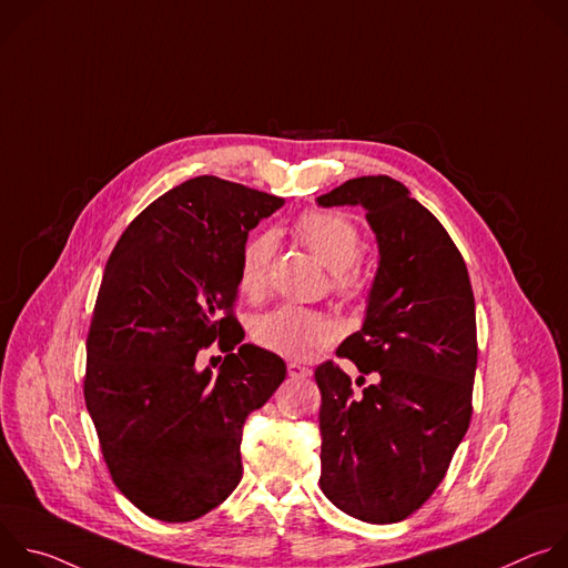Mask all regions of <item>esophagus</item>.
Instances as JSON below:
<instances>
[{"instance_id": "1", "label": "esophagus", "mask_w": 568, "mask_h": 568, "mask_svg": "<svg viewBox=\"0 0 568 568\" xmlns=\"http://www.w3.org/2000/svg\"><path fill=\"white\" fill-rule=\"evenodd\" d=\"M287 375H290L292 379H305V377L312 375V371H310L307 366H301V364H296V362H290V364H287Z\"/></svg>"}]
</instances>
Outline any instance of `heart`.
Returning <instances> with one entry per match:
<instances>
[{"label": "heart", "mask_w": 568, "mask_h": 568, "mask_svg": "<svg viewBox=\"0 0 568 568\" xmlns=\"http://www.w3.org/2000/svg\"><path fill=\"white\" fill-rule=\"evenodd\" d=\"M296 233L303 245L335 274L337 287H355V278L348 270L362 254V233L348 217L328 211H310L298 217ZM274 245V235L261 231L240 250L237 285L250 298L261 296L265 290ZM252 337L258 346L281 357H303L312 348L328 344L335 337V328L326 316L314 310L278 305L254 318Z\"/></svg>", "instance_id": "b5f03b06"}]
</instances>
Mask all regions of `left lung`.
I'll use <instances>...</instances> for the list:
<instances>
[{
	"mask_svg": "<svg viewBox=\"0 0 568 568\" xmlns=\"http://www.w3.org/2000/svg\"><path fill=\"white\" fill-rule=\"evenodd\" d=\"M318 206H362L377 240L362 328L337 348L364 375L321 364V478L339 510L368 524L416 513L438 488L471 418L476 312L445 226L399 182L348 180Z\"/></svg>",
	"mask_w": 568,
	"mask_h": 568,
	"instance_id": "left-lung-1",
	"label": "left lung"
}]
</instances>
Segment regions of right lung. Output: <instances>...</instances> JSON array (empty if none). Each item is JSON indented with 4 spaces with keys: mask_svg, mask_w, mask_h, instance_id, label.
<instances>
[{
    "mask_svg": "<svg viewBox=\"0 0 568 568\" xmlns=\"http://www.w3.org/2000/svg\"><path fill=\"white\" fill-rule=\"evenodd\" d=\"M285 204L213 175L143 209L105 265L90 337L85 402L116 488L148 517L180 524L217 508L242 478V427L287 375L242 344L231 310L250 231ZM221 342L217 374L196 351Z\"/></svg>",
    "mask_w": 568,
    "mask_h": 568,
    "instance_id": "1",
    "label": "right lung"
}]
</instances>
